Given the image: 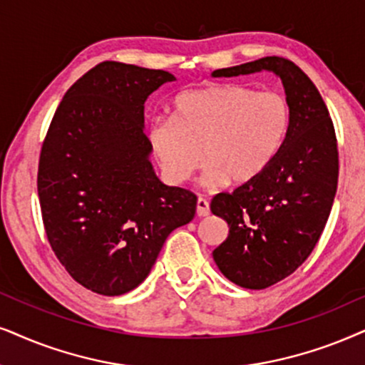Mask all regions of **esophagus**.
I'll return each instance as SVG.
<instances>
[{
    "mask_svg": "<svg viewBox=\"0 0 365 365\" xmlns=\"http://www.w3.org/2000/svg\"><path fill=\"white\" fill-rule=\"evenodd\" d=\"M209 214H210L209 202H207L204 197H198L197 198V215L198 217H207Z\"/></svg>",
    "mask_w": 365,
    "mask_h": 365,
    "instance_id": "34e87169",
    "label": "esophagus"
}]
</instances>
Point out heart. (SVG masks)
I'll return each mask as SVG.
<instances>
[{"label":"heart","instance_id":"heart-1","mask_svg":"<svg viewBox=\"0 0 365 365\" xmlns=\"http://www.w3.org/2000/svg\"><path fill=\"white\" fill-rule=\"evenodd\" d=\"M289 129V106L276 92L241 84L187 91L173 101V118L150 124L148 141L161 173L185 183L202 163V185L255 182L273 163Z\"/></svg>","mask_w":365,"mask_h":365}]
</instances>
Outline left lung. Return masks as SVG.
Masks as SVG:
<instances>
[{"label": "left lung", "mask_w": 365, "mask_h": 365, "mask_svg": "<svg viewBox=\"0 0 365 365\" xmlns=\"http://www.w3.org/2000/svg\"><path fill=\"white\" fill-rule=\"evenodd\" d=\"M273 72L283 82L289 129L273 163L255 182L217 193L212 214L229 236L212 256L237 286L264 289L284 279L310 256L324 232L336 192L339 151L329 109L310 77L292 60L264 57L219 68L212 77Z\"/></svg>", "instance_id": "8db88e82"}]
</instances>
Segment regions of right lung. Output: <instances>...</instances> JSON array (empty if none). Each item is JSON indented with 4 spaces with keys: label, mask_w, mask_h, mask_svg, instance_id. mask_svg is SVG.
I'll return each mask as SVG.
<instances>
[{
    "label": "right lung",
    "mask_w": 365,
    "mask_h": 365,
    "mask_svg": "<svg viewBox=\"0 0 365 365\" xmlns=\"http://www.w3.org/2000/svg\"><path fill=\"white\" fill-rule=\"evenodd\" d=\"M170 72L101 62L66 92L38 165V197L55 256L77 283L119 297L150 274L197 197L155 175L145 103Z\"/></svg>",
    "instance_id": "obj_1"
}]
</instances>
